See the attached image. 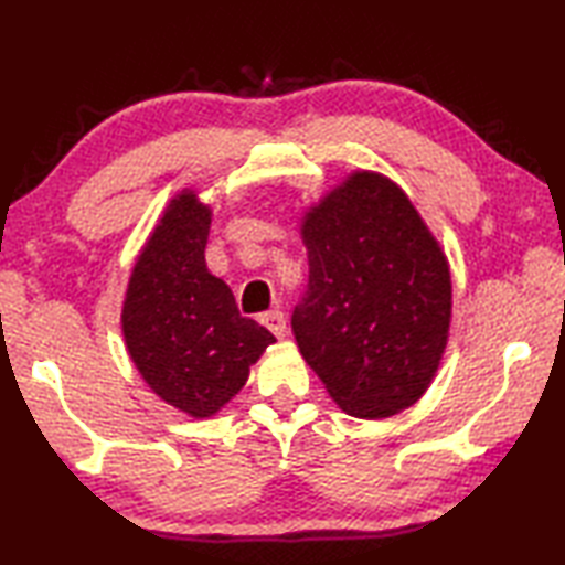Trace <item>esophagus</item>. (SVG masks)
Here are the masks:
<instances>
[{
  "instance_id": "obj_1",
  "label": "esophagus",
  "mask_w": 565,
  "mask_h": 565,
  "mask_svg": "<svg viewBox=\"0 0 565 565\" xmlns=\"http://www.w3.org/2000/svg\"><path fill=\"white\" fill-rule=\"evenodd\" d=\"M262 323L274 333V337H279V339L286 337V317H284L281 311H266V313H262Z\"/></svg>"
}]
</instances>
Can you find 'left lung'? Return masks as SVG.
I'll return each instance as SVG.
<instances>
[{
  "label": "left lung",
  "instance_id": "left-lung-1",
  "mask_svg": "<svg viewBox=\"0 0 565 565\" xmlns=\"http://www.w3.org/2000/svg\"><path fill=\"white\" fill-rule=\"evenodd\" d=\"M309 289L291 329L351 416L386 418L424 396L451 323V271L394 181L356 171L303 216Z\"/></svg>",
  "mask_w": 565,
  "mask_h": 565
}]
</instances>
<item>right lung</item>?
<instances>
[{
    "label": "right lung",
    "instance_id": "obj_1",
    "mask_svg": "<svg viewBox=\"0 0 565 565\" xmlns=\"http://www.w3.org/2000/svg\"><path fill=\"white\" fill-rule=\"evenodd\" d=\"M212 209L181 191L134 264L121 329L129 356L157 396L206 418L236 396L274 333L238 313L228 286L209 274Z\"/></svg>",
    "mask_w": 565,
    "mask_h": 565
}]
</instances>
